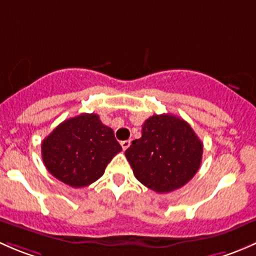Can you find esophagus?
I'll list each match as a JSON object with an SVG mask.
<instances>
[{"label":"esophagus","mask_w":256,"mask_h":256,"mask_svg":"<svg viewBox=\"0 0 256 256\" xmlns=\"http://www.w3.org/2000/svg\"><path fill=\"white\" fill-rule=\"evenodd\" d=\"M120 146H122L123 150H127L129 146H130V140H123L122 143H120Z\"/></svg>","instance_id":"1"}]
</instances>
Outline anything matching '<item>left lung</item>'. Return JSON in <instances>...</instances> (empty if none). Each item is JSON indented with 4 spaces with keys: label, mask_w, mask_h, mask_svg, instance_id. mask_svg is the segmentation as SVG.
<instances>
[{
    "label": "left lung",
    "mask_w": 256,
    "mask_h": 256,
    "mask_svg": "<svg viewBox=\"0 0 256 256\" xmlns=\"http://www.w3.org/2000/svg\"><path fill=\"white\" fill-rule=\"evenodd\" d=\"M204 144L182 118L154 114L144 122L142 136L132 142L126 158L134 176L159 194L186 185L198 171Z\"/></svg>",
    "instance_id": "8db88e82"
}]
</instances>
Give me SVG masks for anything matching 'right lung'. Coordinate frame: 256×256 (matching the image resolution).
<instances>
[{
	"label": "right lung",
	"mask_w": 256,
	"mask_h": 256,
	"mask_svg": "<svg viewBox=\"0 0 256 256\" xmlns=\"http://www.w3.org/2000/svg\"><path fill=\"white\" fill-rule=\"evenodd\" d=\"M120 150L113 129L94 113L64 120L42 142V158L49 172L75 188L98 180Z\"/></svg>",
	"instance_id": "1"
}]
</instances>
